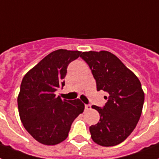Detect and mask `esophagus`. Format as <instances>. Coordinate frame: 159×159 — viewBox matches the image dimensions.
I'll use <instances>...</instances> for the list:
<instances>
[{"instance_id": "34e87169", "label": "esophagus", "mask_w": 159, "mask_h": 159, "mask_svg": "<svg viewBox=\"0 0 159 159\" xmlns=\"http://www.w3.org/2000/svg\"><path fill=\"white\" fill-rule=\"evenodd\" d=\"M85 109L86 110H90V109H91V104H85Z\"/></svg>"}]
</instances>
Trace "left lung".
Returning a JSON list of instances; mask_svg holds the SVG:
<instances>
[{
    "label": "left lung",
    "instance_id": "left-lung-1",
    "mask_svg": "<svg viewBox=\"0 0 159 159\" xmlns=\"http://www.w3.org/2000/svg\"><path fill=\"white\" fill-rule=\"evenodd\" d=\"M96 82L97 91L109 94L103 108L92 105L100 115L90 126L92 140L101 146H114L128 137L142 112L144 94L140 80L118 58L109 51L82 52Z\"/></svg>",
    "mask_w": 159,
    "mask_h": 159
}]
</instances>
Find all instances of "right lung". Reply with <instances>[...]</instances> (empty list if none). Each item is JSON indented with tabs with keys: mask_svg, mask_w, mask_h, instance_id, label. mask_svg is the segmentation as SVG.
Wrapping results in <instances>:
<instances>
[{
	"mask_svg": "<svg viewBox=\"0 0 159 159\" xmlns=\"http://www.w3.org/2000/svg\"><path fill=\"white\" fill-rule=\"evenodd\" d=\"M81 53L55 50L22 80L18 96L19 117L27 131L42 144L55 145L64 141L74 119L83 112L85 105L79 99L62 100L55 94L65 85L68 65L81 56Z\"/></svg>",
	"mask_w": 159,
	"mask_h": 159,
	"instance_id": "1",
	"label": "right lung"
}]
</instances>
